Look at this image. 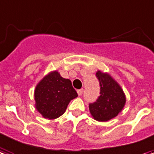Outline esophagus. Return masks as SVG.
<instances>
[{"label": "esophagus", "instance_id": "obj_1", "mask_svg": "<svg viewBox=\"0 0 154 154\" xmlns=\"http://www.w3.org/2000/svg\"><path fill=\"white\" fill-rule=\"evenodd\" d=\"M83 91H84V90H83V89H81V90H77V94H78V95H79V96L82 95V94H83Z\"/></svg>", "mask_w": 154, "mask_h": 154}]
</instances>
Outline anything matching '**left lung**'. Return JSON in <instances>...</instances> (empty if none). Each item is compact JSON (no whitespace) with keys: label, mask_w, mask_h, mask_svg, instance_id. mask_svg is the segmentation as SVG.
Listing matches in <instances>:
<instances>
[{"label":"left lung","mask_w":154,"mask_h":154,"mask_svg":"<svg viewBox=\"0 0 154 154\" xmlns=\"http://www.w3.org/2000/svg\"><path fill=\"white\" fill-rule=\"evenodd\" d=\"M96 77L100 85V96L96 102L90 103L89 108L95 120L108 121L118 116L123 110L126 97L120 85L108 73L98 70Z\"/></svg>","instance_id":"1"}]
</instances>
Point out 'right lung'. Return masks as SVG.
<instances>
[{"instance_id":"1","label":"right lung","mask_w":154,"mask_h":154,"mask_svg":"<svg viewBox=\"0 0 154 154\" xmlns=\"http://www.w3.org/2000/svg\"><path fill=\"white\" fill-rule=\"evenodd\" d=\"M77 97V93L71 81L53 71L43 77L35 87V107L46 119H56L64 113L69 102Z\"/></svg>"}]
</instances>
